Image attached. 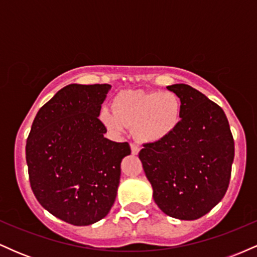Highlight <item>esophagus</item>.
I'll list each match as a JSON object with an SVG mask.
<instances>
[{
  "instance_id": "34e87169",
  "label": "esophagus",
  "mask_w": 257,
  "mask_h": 257,
  "mask_svg": "<svg viewBox=\"0 0 257 257\" xmlns=\"http://www.w3.org/2000/svg\"><path fill=\"white\" fill-rule=\"evenodd\" d=\"M131 149H132V153L133 155H138L139 151H140V147L137 144H131Z\"/></svg>"
}]
</instances>
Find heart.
<instances>
[{
	"mask_svg": "<svg viewBox=\"0 0 257 257\" xmlns=\"http://www.w3.org/2000/svg\"><path fill=\"white\" fill-rule=\"evenodd\" d=\"M181 108V100L174 91L125 90L114 96L112 110H100L99 118L113 134L135 129L141 141L152 144L167 139L178 128Z\"/></svg>",
	"mask_w": 257,
	"mask_h": 257,
	"instance_id": "obj_1",
	"label": "heart"
}]
</instances>
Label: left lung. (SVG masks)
I'll return each instance as SVG.
<instances>
[{"label": "left lung", "instance_id": "1", "mask_svg": "<svg viewBox=\"0 0 257 257\" xmlns=\"http://www.w3.org/2000/svg\"><path fill=\"white\" fill-rule=\"evenodd\" d=\"M181 100L178 128L139 152L153 199L164 214L197 220L225 196L231 179L234 140L219 105L188 84L168 85Z\"/></svg>", "mask_w": 257, "mask_h": 257}]
</instances>
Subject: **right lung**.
Masks as SVG:
<instances>
[{"instance_id":"obj_1","label":"right lung","mask_w":257,"mask_h":257,"mask_svg":"<svg viewBox=\"0 0 257 257\" xmlns=\"http://www.w3.org/2000/svg\"><path fill=\"white\" fill-rule=\"evenodd\" d=\"M110 84H69L37 112L26 140L30 185L40 204L75 226L111 210L128 143L104 137L99 119Z\"/></svg>"}]
</instances>
